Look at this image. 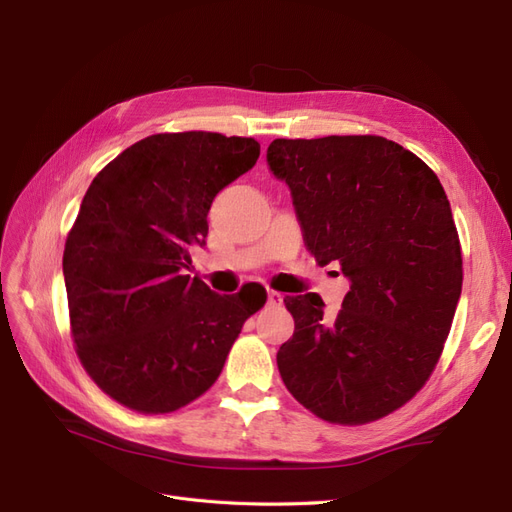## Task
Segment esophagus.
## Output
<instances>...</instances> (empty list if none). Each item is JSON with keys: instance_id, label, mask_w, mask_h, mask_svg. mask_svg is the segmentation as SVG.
<instances>
[{"instance_id": "34e87169", "label": "esophagus", "mask_w": 512, "mask_h": 512, "mask_svg": "<svg viewBox=\"0 0 512 512\" xmlns=\"http://www.w3.org/2000/svg\"><path fill=\"white\" fill-rule=\"evenodd\" d=\"M267 301H269V305H280L284 301V297L277 290H269L267 292Z\"/></svg>"}]
</instances>
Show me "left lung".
<instances>
[{"label":"left lung","mask_w":512,"mask_h":512,"mask_svg":"<svg viewBox=\"0 0 512 512\" xmlns=\"http://www.w3.org/2000/svg\"><path fill=\"white\" fill-rule=\"evenodd\" d=\"M284 179L318 265L350 280L329 318L316 292L286 297L294 333L277 352L292 397L322 421L365 425L423 389L451 331L461 245L436 173L382 136L275 138Z\"/></svg>","instance_id":"8db88e82"}]
</instances>
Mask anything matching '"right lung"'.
I'll return each instance as SVG.
<instances>
[{
  "mask_svg": "<svg viewBox=\"0 0 512 512\" xmlns=\"http://www.w3.org/2000/svg\"><path fill=\"white\" fill-rule=\"evenodd\" d=\"M260 156L254 138L164 132L91 181L68 232L64 277L81 365L117 404L175 412L209 391L265 288L215 294L183 275L215 194Z\"/></svg>",
  "mask_w": 512,
  "mask_h": 512,
  "instance_id": "add662e5",
  "label": "right lung"
}]
</instances>
